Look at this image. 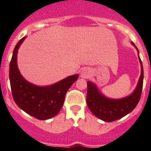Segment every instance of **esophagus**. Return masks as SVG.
Returning <instances> with one entry per match:
<instances>
[{"label": "esophagus", "instance_id": "esophagus-1", "mask_svg": "<svg viewBox=\"0 0 151 151\" xmlns=\"http://www.w3.org/2000/svg\"><path fill=\"white\" fill-rule=\"evenodd\" d=\"M91 75V71L89 68L85 67L82 69V71H81V77H82V78H89Z\"/></svg>", "mask_w": 151, "mask_h": 151}]
</instances>
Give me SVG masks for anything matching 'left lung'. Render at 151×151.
<instances>
[{
    "label": "left lung",
    "mask_w": 151,
    "mask_h": 151,
    "mask_svg": "<svg viewBox=\"0 0 151 151\" xmlns=\"http://www.w3.org/2000/svg\"><path fill=\"white\" fill-rule=\"evenodd\" d=\"M132 45L136 47L134 43ZM139 60L141 66V76L135 90L129 97L119 100L109 99L98 91L95 85L91 82H87L86 101L89 110L96 117L105 122H113L126 116L136 107L141 98L144 80L143 66L140 57Z\"/></svg>",
    "instance_id": "8db88e82"
}]
</instances>
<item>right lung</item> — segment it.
<instances>
[{
  "mask_svg": "<svg viewBox=\"0 0 151 151\" xmlns=\"http://www.w3.org/2000/svg\"><path fill=\"white\" fill-rule=\"evenodd\" d=\"M25 37L19 41L13 50L10 63V88L13 98L23 111L40 120L55 116L61 110L66 92L78 78L71 76L47 87H38L24 79L17 67L18 49Z\"/></svg>",
  "mask_w": 151,
  "mask_h": 151,
  "instance_id": "add662e5",
  "label": "right lung"
}]
</instances>
